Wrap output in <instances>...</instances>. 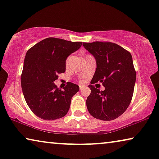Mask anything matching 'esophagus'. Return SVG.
I'll use <instances>...</instances> for the list:
<instances>
[{
    "label": "esophagus",
    "mask_w": 159,
    "mask_h": 159,
    "mask_svg": "<svg viewBox=\"0 0 159 159\" xmlns=\"http://www.w3.org/2000/svg\"><path fill=\"white\" fill-rule=\"evenodd\" d=\"M85 87V86L84 85H80V90H82V89H83Z\"/></svg>",
    "instance_id": "1"
}]
</instances>
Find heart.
<instances>
[{"instance_id": "1", "label": "heart", "mask_w": 159, "mask_h": 159, "mask_svg": "<svg viewBox=\"0 0 159 159\" xmlns=\"http://www.w3.org/2000/svg\"><path fill=\"white\" fill-rule=\"evenodd\" d=\"M66 64H68V60H67V61H66Z\"/></svg>"}]
</instances>
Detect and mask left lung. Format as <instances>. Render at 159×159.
Wrapping results in <instances>:
<instances>
[{"instance_id": "left-lung-1", "label": "left lung", "mask_w": 159, "mask_h": 159, "mask_svg": "<svg viewBox=\"0 0 159 159\" xmlns=\"http://www.w3.org/2000/svg\"><path fill=\"white\" fill-rule=\"evenodd\" d=\"M95 57L97 68L91 84L100 82L103 91L89 84L91 93L86 100L92 116L112 120L120 116L129 106L136 80L130 53L116 43L95 41L83 43Z\"/></svg>"}]
</instances>
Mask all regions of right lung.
<instances>
[{
	"mask_svg": "<svg viewBox=\"0 0 159 159\" xmlns=\"http://www.w3.org/2000/svg\"><path fill=\"white\" fill-rule=\"evenodd\" d=\"M82 43L47 38L27 51L20 83L27 105L39 118L54 120L67 113L72 98L80 87L68 82L61 90L54 82L65 72L67 57L77 51Z\"/></svg>",
	"mask_w": 159,
	"mask_h": 159,
	"instance_id": "right-lung-1",
	"label": "right lung"
}]
</instances>
